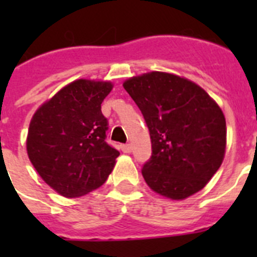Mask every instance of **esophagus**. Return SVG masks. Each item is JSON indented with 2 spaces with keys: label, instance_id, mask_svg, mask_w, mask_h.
<instances>
[{
  "label": "esophagus",
  "instance_id": "1",
  "mask_svg": "<svg viewBox=\"0 0 257 257\" xmlns=\"http://www.w3.org/2000/svg\"><path fill=\"white\" fill-rule=\"evenodd\" d=\"M121 149H122V152H123V153H126V154H128V153H131V152H133V147H131L130 144L122 145Z\"/></svg>",
  "mask_w": 257,
  "mask_h": 257
}]
</instances>
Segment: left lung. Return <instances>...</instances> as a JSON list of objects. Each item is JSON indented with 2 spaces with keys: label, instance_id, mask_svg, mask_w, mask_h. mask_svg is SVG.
Here are the masks:
<instances>
[{
  "label": "left lung",
  "instance_id": "8db88e82",
  "mask_svg": "<svg viewBox=\"0 0 257 257\" xmlns=\"http://www.w3.org/2000/svg\"><path fill=\"white\" fill-rule=\"evenodd\" d=\"M123 87L149 128L152 157L142 170L153 192L183 201L207 185L225 156L221 108L193 81L167 72L126 79Z\"/></svg>",
  "mask_w": 257,
  "mask_h": 257
}]
</instances>
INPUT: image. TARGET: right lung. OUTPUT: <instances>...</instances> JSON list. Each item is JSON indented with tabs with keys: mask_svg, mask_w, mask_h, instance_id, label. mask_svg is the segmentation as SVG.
Listing matches in <instances>:
<instances>
[{
	"mask_svg": "<svg viewBox=\"0 0 257 257\" xmlns=\"http://www.w3.org/2000/svg\"><path fill=\"white\" fill-rule=\"evenodd\" d=\"M110 81L79 78L60 88L33 114L27 153L50 188L67 198L101 187L119 152L105 143L106 118L101 103Z\"/></svg>",
	"mask_w": 257,
	"mask_h": 257,
	"instance_id": "1",
	"label": "right lung"
}]
</instances>
